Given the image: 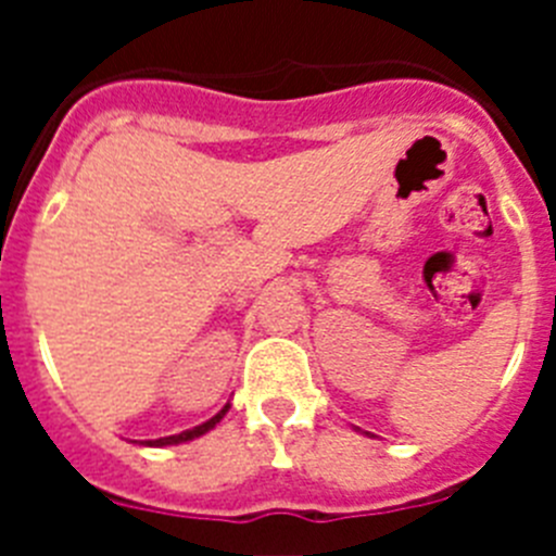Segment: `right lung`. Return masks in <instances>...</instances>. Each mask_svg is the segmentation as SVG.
I'll list each match as a JSON object with an SVG mask.
<instances>
[{
    "instance_id": "obj_1",
    "label": "right lung",
    "mask_w": 556,
    "mask_h": 556,
    "mask_svg": "<svg viewBox=\"0 0 556 556\" xmlns=\"http://www.w3.org/2000/svg\"><path fill=\"white\" fill-rule=\"evenodd\" d=\"M225 412H228V406H223V409L217 412V415L211 417V420H205V424L194 426V429L189 431H180V434H172V437H161V440H147L144 445H155V448H161V445H178V443H189V440H194V437H203L205 431H211L214 426L219 424L225 417Z\"/></svg>"
}]
</instances>
